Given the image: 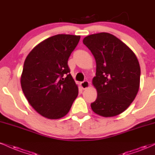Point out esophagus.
Instances as JSON below:
<instances>
[{"label":"esophagus","instance_id":"obj_1","mask_svg":"<svg viewBox=\"0 0 155 155\" xmlns=\"http://www.w3.org/2000/svg\"><path fill=\"white\" fill-rule=\"evenodd\" d=\"M80 85H81V88H82L83 89H86L89 87V82L88 81H82V82H81Z\"/></svg>","mask_w":155,"mask_h":155}]
</instances>
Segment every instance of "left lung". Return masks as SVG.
<instances>
[{
  "label": "left lung",
  "instance_id": "left-lung-1",
  "mask_svg": "<svg viewBox=\"0 0 155 155\" xmlns=\"http://www.w3.org/2000/svg\"><path fill=\"white\" fill-rule=\"evenodd\" d=\"M83 43L96 61L92 84L97 97L91 104L92 110L102 117L120 114L129 107L139 89L141 69L137 56L110 33L89 35L84 38Z\"/></svg>",
  "mask_w": 155,
  "mask_h": 155
}]
</instances>
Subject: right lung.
Here are the masks:
<instances>
[{"instance_id": "1", "label": "right lung", "mask_w": 155, "mask_h": 155, "mask_svg": "<svg viewBox=\"0 0 155 155\" xmlns=\"http://www.w3.org/2000/svg\"><path fill=\"white\" fill-rule=\"evenodd\" d=\"M79 40L76 35H55L35 46L26 58L22 91L31 107L45 118H63L77 97L79 89L68 60Z\"/></svg>"}]
</instances>
